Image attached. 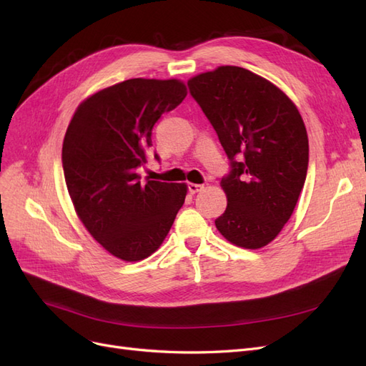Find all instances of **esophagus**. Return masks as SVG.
Segmentation results:
<instances>
[{
  "label": "esophagus",
  "mask_w": 366,
  "mask_h": 366,
  "mask_svg": "<svg viewBox=\"0 0 366 366\" xmlns=\"http://www.w3.org/2000/svg\"><path fill=\"white\" fill-rule=\"evenodd\" d=\"M203 184H197V183H189L187 184V189H189L191 194H198L200 191H203Z\"/></svg>",
  "instance_id": "1"
}]
</instances>
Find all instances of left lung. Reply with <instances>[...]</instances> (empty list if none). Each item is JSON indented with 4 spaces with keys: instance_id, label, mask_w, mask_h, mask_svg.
<instances>
[{
    "instance_id": "obj_1",
    "label": "left lung",
    "mask_w": 366,
    "mask_h": 366,
    "mask_svg": "<svg viewBox=\"0 0 366 366\" xmlns=\"http://www.w3.org/2000/svg\"><path fill=\"white\" fill-rule=\"evenodd\" d=\"M230 160L221 179L227 197L215 226L229 242L261 249L290 219L308 168L304 120L270 81L235 65L187 81Z\"/></svg>"
}]
</instances>
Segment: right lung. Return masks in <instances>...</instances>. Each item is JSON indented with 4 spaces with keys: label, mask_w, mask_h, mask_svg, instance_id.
Masks as SVG:
<instances>
[{
    "label": "right lung",
    "mask_w": 366,
    "mask_h": 366,
    "mask_svg": "<svg viewBox=\"0 0 366 366\" xmlns=\"http://www.w3.org/2000/svg\"><path fill=\"white\" fill-rule=\"evenodd\" d=\"M186 94L179 79H128L86 97L65 132L62 168L76 214L119 259L156 252L184 203V183L143 182L136 171L148 162L156 122Z\"/></svg>",
    "instance_id": "obj_1"
}]
</instances>
